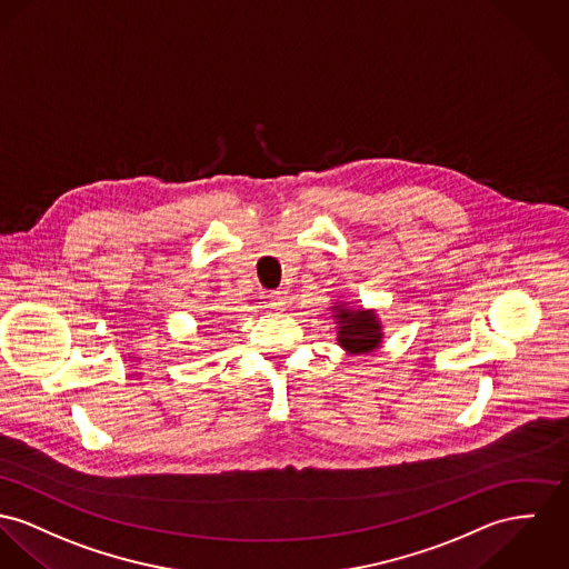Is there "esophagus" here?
Returning <instances> with one entry per match:
<instances>
[{"mask_svg":"<svg viewBox=\"0 0 569 569\" xmlns=\"http://www.w3.org/2000/svg\"><path fill=\"white\" fill-rule=\"evenodd\" d=\"M268 306H270V309H274V311L283 309V307H286L283 292H270V295H268Z\"/></svg>","mask_w":569,"mask_h":569,"instance_id":"1","label":"esophagus"}]
</instances>
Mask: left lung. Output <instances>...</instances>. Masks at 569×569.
Listing matches in <instances>:
<instances>
[{"label":"left lung","mask_w":569,"mask_h":569,"mask_svg":"<svg viewBox=\"0 0 569 569\" xmlns=\"http://www.w3.org/2000/svg\"><path fill=\"white\" fill-rule=\"evenodd\" d=\"M333 318L338 322V345L342 349L352 355H363L381 345V322L372 309H352L338 303L333 306Z\"/></svg>","instance_id":"obj_1"}]
</instances>
